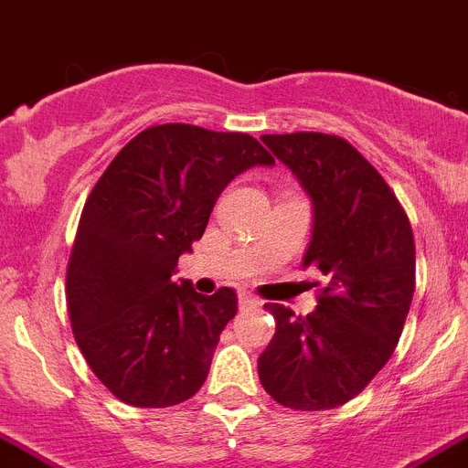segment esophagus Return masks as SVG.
Listing matches in <instances>:
<instances>
[{"instance_id":"esophagus-1","label":"esophagus","mask_w":468,"mask_h":468,"mask_svg":"<svg viewBox=\"0 0 468 468\" xmlns=\"http://www.w3.org/2000/svg\"><path fill=\"white\" fill-rule=\"evenodd\" d=\"M238 300H239V307H256V304H259V298H254L251 293H239Z\"/></svg>"}]
</instances>
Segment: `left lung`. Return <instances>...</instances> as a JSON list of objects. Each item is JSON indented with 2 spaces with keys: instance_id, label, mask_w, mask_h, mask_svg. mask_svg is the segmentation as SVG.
I'll return each instance as SVG.
<instances>
[{
  "instance_id": "left-lung-1",
  "label": "left lung",
  "mask_w": 468,
  "mask_h": 468,
  "mask_svg": "<svg viewBox=\"0 0 468 468\" xmlns=\"http://www.w3.org/2000/svg\"><path fill=\"white\" fill-rule=\"evenodd\" d=\"M261 141L293 170L314 200L303 265L321 270L318 307L277 321L259 357L265 392L295 411H327L360 395L395 353L416 291L411 221L374 168L342 135L298 131Z\"/></svg>"
}]
</instances>
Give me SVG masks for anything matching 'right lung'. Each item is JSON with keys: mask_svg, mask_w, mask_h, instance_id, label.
<instances>
[{"mask_svg": "<svg viewBox=\"0 0 468 468\" xmlns=\"http://www.w3.org/2000/svg\"><path fill=\"white\" fill-rule=\"evenodd\" d=\"M256 164L274 159L254 135L154 124L87 196L67 268L69 321L91 372L124 404L175 406L207 378L238 295H200L173 272L226 185Z\"/></svg>", "mask_w": 468, "mask_h": 468, "instance_id": "add662e5", "label": "right lung"}]
</instances>
